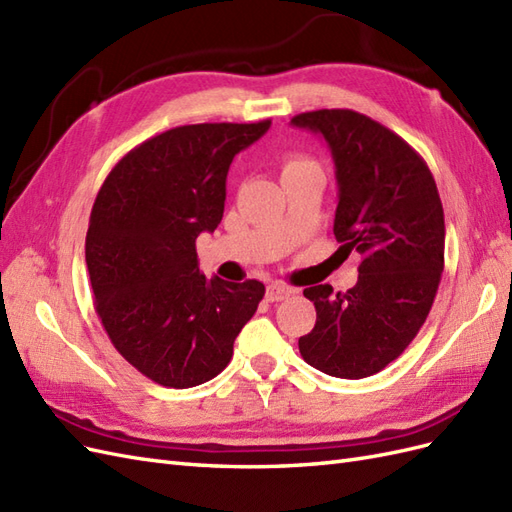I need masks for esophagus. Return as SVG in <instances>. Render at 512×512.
Instances as JSON below:
<instances>
[{
    "label": "esophagus",
    "mask_w": 512,
    "mask_h": 512,
    "mask_svg": "<svg viewBox=\"0 0 512 512\" xmlns=\"http://www.w3.org/2000/svg\"><path fill=\"white\" fill-rule=\"evenodd\" d=\"M292 294H294L292 287H287L283 283H270L266 287V296H268V300H272V303H279V300H285L287 296H292Z\"/></svg>",
    "instance_id": "34e87169"
}]
</instances>
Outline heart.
I'll return each instance as SVG.
<instances>
[{
    "mask_svg": "<svg viewBox=\"0 0 512 512\" xmlns=\"http://www.w3.org/2000/svg\"><path fill=\"white\" fill-rule=\"evenodd\" d=\"M311 162H307L305 157H290V160H287L285 164H283V173H290V170H296V168H303V166H309Z\"/></svg>",
    "mask_w": 512,
    "mask_h": 512,
    "instance_id": "1",
    "label": "heart"
}]
</instances>
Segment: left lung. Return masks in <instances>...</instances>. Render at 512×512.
I'll return each instance as SVG.
<instances>
[{
    "label": "left lung",
    "mask_w": 512,
    "mask_h": 512,
    "mask_svg": "<svg viewBox=\"0 0 512 512\" xmlns=\"http://www.w3.org/2000/svg\"><path fill=\"white\" fill-rule=\"evenodd\" d=\"M294 127L329 144L337 209L333 233L361 255L359 281L333 294L303 292L316 326L298 339L303 359L329 376H372L398 359L428 318L443 272V207L426 162L398 134L355 110L298 114Z\"/></svg>",
    "instance_id": "obj_1"
}]
</instances>
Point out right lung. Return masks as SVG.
<instances>
[{
  "label": "right lung",
  "mask_w": 512,
  "mask_h": 512,
  "mask_svg": "<svg viewBox=\"0 0 512 512\" xmlns=\"http://www.w3.org/2000/svg\"><path fill=\"white\" fill-rule=\"evenodd\" d=\"M268 129H168L131 149L97 194L86 233L95 309L114 348L157 385L188 389L218 376L266 294L255 279H205L196 238L220 225L233 157Z\"/></svg>",
  "instance_id": "right-lung-1"
}]
</instances>
